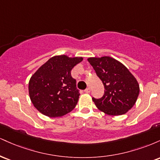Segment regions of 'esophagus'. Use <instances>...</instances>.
Instances as JSON below:
<instances>
[{
    "instance_id": "obj_1",
    "label": "esophagus",
    "mask_w": 160,
    "mask_h": 160,
    "mask_svg": "<svg viewBox=\"0 0 160 160\" xmlns=\"http://www.w3.org/2000/svg\"><path fill=\"white\" fill-rule=\"evenodd\" d=\"M90 88H87V89H85V92L86 93H89L90 92Z\"/></svg>"
}]
</instances>
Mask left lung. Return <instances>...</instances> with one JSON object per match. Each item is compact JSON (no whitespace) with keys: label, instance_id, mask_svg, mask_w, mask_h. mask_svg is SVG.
I'll return each instance as SVG.
<instances>
[{"label":"left lung","instance_id":"8db88e82","mask_svg":"<svg viewBox=\"0 0 160 160\" xmlns=\"http://www.w3.org/2000/svg\"><path fill=\"white\" fill-rule=\"evenodd\" d=\"M87 60L104 86L102 98H92L96 107L112 116L128 112L136 102L140 91L135 77L126 66L111 57H91Z\"/></svg>","mask_w":160,"mask_h":160}]
</instances>
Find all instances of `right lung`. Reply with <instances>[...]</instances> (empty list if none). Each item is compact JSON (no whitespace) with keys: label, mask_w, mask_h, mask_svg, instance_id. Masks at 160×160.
<instances>
[{"label":"right lung","mask_w":160,"mask_h":160,"mask_svg":"<svg viewBox=\"0 0 160 160\" xmlns=\"http://www.w3.org/2000/svg\"><path fill=\"white\" fill-rule=\"evenodd\" d=\"M82 61V57L53 56L32 75L29 96L38 111L49 117H58L76 107L80 93L71 71Z\"/></svg>","instance_id":"1"}]
</instances>
